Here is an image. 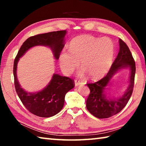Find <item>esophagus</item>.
<instances>
[{"label": "esophagus", "mask_w": 146, "mask_h": 146, "mask_svg": "<svg viewBox=\"0 0 146 146\" xmlns=\"http://www.w3.org/2000/svg\"><path fill=\"white\" fill-rule=\"evenodd\" d=\"M82 84V83H81L80 81L77 80H75V86H80Z\"/></svg>", "instance_id": "obj_1"}]
</instances>
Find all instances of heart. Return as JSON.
Instances as JSON below:
<instances>
[{
    "label": "heart",
    "instance_id": "obj_1",
    "mask_svg": "<svg viewBox=\"0 0 146 146\" xmlns=\"http://www.w3.org/2000/svg\"><path fill=\"white\" fill-rule=\"evenodd\" d=\"M115 55V44L108 38L82 36L72 41L70 50L60 56V65L66 73H70L78 67L91 79L100 78L106 75L112 65Z\"/></svg>",
    "mask_w": 146,
    "mask_h": 146
}]
</instances>
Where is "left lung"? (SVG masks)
<instances>
[{
	"label": "left lung",
	"instance_id": "obj_1",
	"mask_svg": "<svg viewBox=\"0 0 146 146\" xmlns=\"http://www.w3.org/2000/svg\"><path fill=\"white\" fill-rule=\"evenodd\" d=\"M119 45V52L107 75L97 82L87 84L90 93L86 100V108L91 114L98 118H107L120 112L126 106L133 91L135 62L127 44L120 38ZM125 67H129L131 70L130 86L120 98L113 100L108 99L104 92L110 78L117 70Z\"/></svg>",
	"mask_w": 146,
	"mask_h": 146
}]
</instances>
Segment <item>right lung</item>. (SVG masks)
<instances>
[{"label": "right lung", "instance_id": "obj_1", "mask_svg": "<svg viewBox=\"0 0 146 146\" xmlns=\"http://www.w3.org/2000/svg\"><path fill=\"white\" fill-rule=\"evenodd\" d=\"M66 30L48 32L29 37L19 50L14 60V84L16 92L23 105L29 112L38 117L48 118L57 114L62 109L65 95L74 88L73 79L54 74L46 88L37 93H28L21 87L17 77V63L29 49L35 46H46L51 49L56 59H58L64 48Z\"/></svg>", "mask_w": 146, "mask_h": 146}]
</instances>
